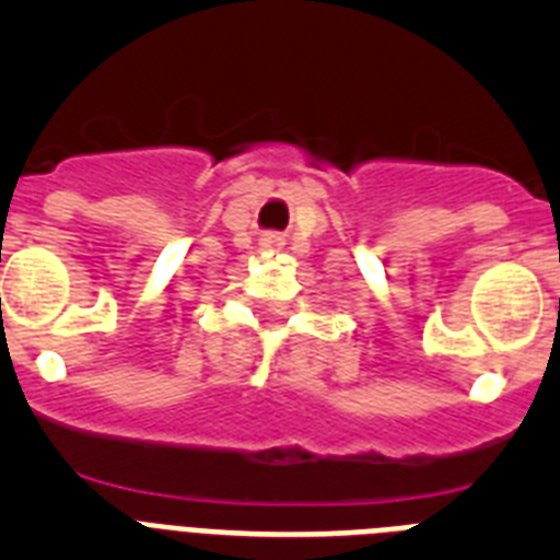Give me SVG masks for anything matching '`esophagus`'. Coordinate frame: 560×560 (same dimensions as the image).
<instances>
[{"label": "esophagus", "mask_w": 560, "mask_h": 560, "mask_svg": "<svg viewBox=\"0 0 560 560\" xmlns=\"http://www.w3.org/2000/svg\"><path fill=\"white\" fill-rule=\"evenodd\" d=\"M260 246H266V249H275V246H280V237L264 235V237H260Z\"/></svg>", "instance_id": "esophagus-1"}]
</instances>
